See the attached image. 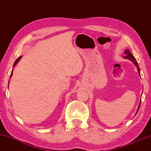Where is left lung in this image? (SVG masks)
Listing matches in <instances>:
<instances>
[{"label":"left lung","instance_id":"obj_1","mask_svg":"<svg viewBox=\"0 0 151 151\" xmlns=\"http://www.w3.org/2000/svg\"><path fill=\"white\" fill-rule=\"evenodd\" d=\"M124 54H125V56L123 58H125V59H128V60H131V61L133 62L135 65H136L137 68H138V73H139V74H140V68H139V66H138V62H137V61H136V58H135L134 56H133V55H132V54L130 53V51L129 50H125L124 51ZM140 104H139V106H138V111H137V112H138L139 109H140ZM137 112H136V114H137Z\"/></svg>","mask_w":151,"mask_h":151}]
</instances>
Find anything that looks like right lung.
Listing matches in <instances>:
<instances>
[{
    "instance_id": "add662e5",
    "label": "right lung",
    "mask_w": 151,
    "mask_h": 151,
    "mask_svg": "<svg viewBox=\"0 0 151 151\" xmlns=\"http://www.w3.org/2000/svg\"><path fill=\"white\" fill-rule=\"evenodd\" d=\"M22 58V57H19V58H17V59L16 60V61H15V63H14V66H15V64H17V62H18V61H19V60H20V58ZM12 73H13V72H11V75H12Z\"/></svg>"
}]
</instances>
